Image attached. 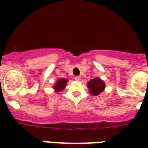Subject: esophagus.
Listing matches in <instances>:
<instances>
[{
  "instance_id": "obj_1",
  "label": "esophagus",
  "mask_w": 148,
  "mask_h": 148,
  "mask_svg": "<svg viewBox=\"0 0 148 148\" xmlns=\"http://www.w3.org/2000/svg\"><path fill=\"white\" fill-rule=\"evenodd\" d=\"M81 78H82V77H81L80 76H76V77H74V79L76 81H80Z\"/></svg>"
}]
</instances>
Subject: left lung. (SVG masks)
I'll list each match as a JSON object with an SVG mask.
<instances>
[{"label": "left lung", "instance_id": "obj_1", "mask_svg": "<svg viewBox=\"0 0 148 148\" xmlns=\"http://www.w3.org/2000/svg\"><path fill=\"white\" fill-rule=\"evenodd\" d=\"M87 87L90 90V94H92L93 96H97L105 90L106 83L99 77H94L87 83Z\"/></svg>", "mask_w": 148, "mask_h": 148}]
</instances>
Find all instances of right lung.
<instances>
[{
    "label": "right lung",
    "mask_w": 148,
    "mask_h": 148,
    "mask_svg": "<svg viewBox=\"0 0 148 148\" xmlns=\"http://www.w3.org/2000/svg\"><path fill=\"white\" fill-rule=\"evenodd\" d=\"M67 82L68 79H66V78H59V79L56 81V82H55L52 88L55 90V93L61 92L62 90H64V89L66 88Z\"/></svg>",
    "instance_id": "right-lung-1"
}]
</instances>
